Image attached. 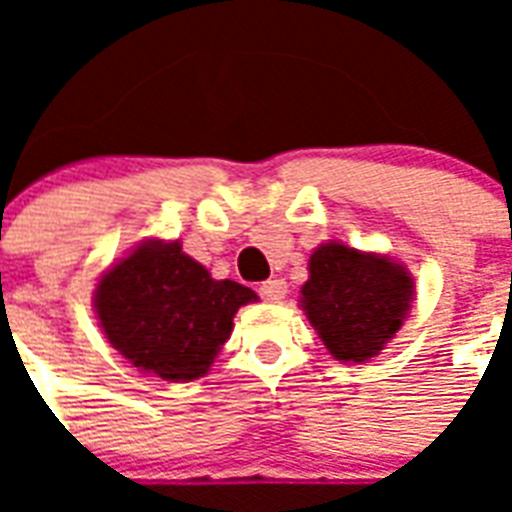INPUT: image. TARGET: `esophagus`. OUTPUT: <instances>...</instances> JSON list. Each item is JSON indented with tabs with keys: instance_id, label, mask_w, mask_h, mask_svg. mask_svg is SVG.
<instances>
[{
	"instance_id": "34e87169",
	"label": "esophagus",
	"mask_w": 512,
	"mask_h": 512,
	"mask_svg": "<svg viewBox=\"0 0 512 512\" xmlns=\"http://www.w3.org/2000/svg\"><path fill=\"white\" fill-rule=\"evenodd\" d=\"M257 292H260V297H263L265 303H279V300H284V295H287V281L284 279L263 281Z\"/></svg>"
}]
</instances>
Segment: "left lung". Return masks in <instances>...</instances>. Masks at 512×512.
I'll return each instance as SVG.
<instances>
[{
    "label": "left lung",
    "mask_w": 512,
    "mask_h": 512,
    "mask_svg": "<svg viewBox=\"0 0 512 512\" xmlns=\"http://www.w3.org/2000/svg\"><path fill=\"white\" fill-rule=\"evenodd\" d=\"M303 311L337 361L361 364L377 356L401 329L414 295L406 268L329 241L311 255Z\"/></svg>",
    "instance_id": "8db88e82"
}]
</instances>
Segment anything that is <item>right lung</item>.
Instances as JSON below:
<instances>
[{
    "label": "right lung",
    "mask_w": 512,
    "mask_h": 512,
    "mask_svg": "<svg viewBox=\"0 0 512 512\" xmlns=\"http://www.w3.org/2000/svg\"><path fill=\"white\" fill-rule=\"evenodd\" d=\"M252 300V289L215 281L177 241L140 244L95 289L108 342L132 366L172 382L207 374L231 337L236 311Z\"/></svg>",
    "instance_id": "1"
}]
</instances>
